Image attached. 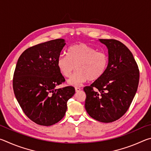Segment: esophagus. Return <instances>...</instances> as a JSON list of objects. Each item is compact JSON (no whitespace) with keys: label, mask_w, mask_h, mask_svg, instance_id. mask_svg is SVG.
<instances>
[{"label":"esophagus","mask_w":151,"mask_h":151,"mask_svg":"<svg viewBox=\"0 0 151 151\" xmlns=\"http://www.w3.org/2000/svg\"><path fill=\"white\" fill-rule=\"evenodd\" d=\"M81 90V88H79V87H75V91L76 92V93H77V92H79Z\"/></svg>","instance_id":"obj_1"}]
</instances>
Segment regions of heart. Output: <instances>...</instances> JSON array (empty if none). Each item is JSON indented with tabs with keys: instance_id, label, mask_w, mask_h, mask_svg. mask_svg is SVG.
<instances>
[{
	"instance_id": "b5f03b06",
	"label": "heart",
	"mask_w": 151,
	"mask_h": 151,
	"mask_svg": "<svg viewBox=\"0 0 151 151\" xmlns=\"http://www.w3.org/2000/svg\"><path fill=\"white\" fill-rule=\"evenodd\" d=\"M109 65L106 53L98 52L96 48L85 43H79L70 47L68 55L58 57L57 65L58 70L66 78L70 77L75 69V75L67 81L71 86H80L88 80L94 81L104 75Z\"/></svg>"
}]
</instances>
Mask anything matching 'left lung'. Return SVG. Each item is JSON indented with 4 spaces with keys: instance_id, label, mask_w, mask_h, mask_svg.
I'll return each mask as SVG.
<instances>
[{
    "instance_id": "8db88e82",
    "label": "left lung",
    "mask_w": 151,
    "mask_h": 151,
    "mask_svg": "<svg viewBox=\"0 0 151 151\" xmlns=\"http://www.w3.org/2000/svg\"><path fill=\"white\" fill-rule=\"evenodd\" d=\"M108 49L109 65L104 75L85 86V109L92 118L112 122L129 109L137 91L139 70L132 52L114 39H99Z\"/></svg>"
}]
</instances>
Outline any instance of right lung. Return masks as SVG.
I'll use <instances>...</instances> for the list:
<instances>
[{"label": "right lung", "mask_w": 151, "mask_h": 151, "mask_svg": "<svg viewBox=\"0 0 151 151\" xmlns=\"http://www.w3.org/2000/svg\"><path fill=\"white\" fill-rule=\"evenodd\" d=\"M65 40H52L33 46L20 56L15 68L13 90L24 114L39 125L50 126L62 119L73 86L56 88L65 81L57 65Z\"/></svg>", "instance_id": "right-lung-1"}]
</instances>
